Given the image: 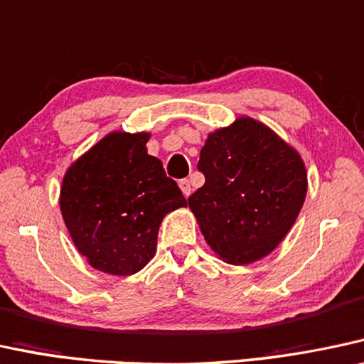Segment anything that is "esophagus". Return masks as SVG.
I'll return each instance as SVG.
<instances>
[{
	"label": "esophagus",
	"instance_id": "34e87169",
	"mask_svg": "<svg viewBox=\"0 0 364 364\" xmlns=\"http://www.w3.org/2000/svg\"><path fill=\"white\" fill-rule=\"evenodd\" d=\"M179 188H181L183 195H185L186 198L191 195V185H190V181H188V179H181V181H179Z\"/></svg>",
	"mask_w": 364,
	"mask_h": 364
}]
</instances>
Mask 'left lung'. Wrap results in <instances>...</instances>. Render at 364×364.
<instances>
[{
  "label": "left lung",
  "mask_w": 364,
  "mask_h": 364,
  "mask_svg": "<svg viewBox=\"0 0 364 364\" xmlns=\"http://www.w3.org/2000/svg\"><path fill=\"white\" fill-rule=\"evenodd\" d=\"M198 169L205 185L188 205L216 257L248 265L272 254L306 200L299 151L264 122L240 116L210 132Z\"/></svg>",
  "instance_id": "1"
}]
</instances>
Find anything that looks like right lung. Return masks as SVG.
<instances>
[{"label": "right lung", "instance_id": "right-lung-1", "mask_svg": "<svg viewBox=\"0 0 364 364\" xmlns=\"http://www.w3.org/2000/svg\"><path fill=\"white\" fill-rule=\"evenodd\" d=\"M151 132L112 131L63 174L60 211L77 250L110 275L139 272L156 255L163 218L186 200L148 154Z\"/></svg>", "mask_w": 364, "mask_h": 364}]
</instances>
